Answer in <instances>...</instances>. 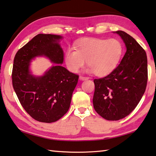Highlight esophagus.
<instances>
[{
    "mask_svg": "<svg viewBox=\"0 0 156 156\" xmlns=\"http://www.w3.org/2000/svg\"><path fill=\"white\" fill-rule=\"evenodd\" d=\"M79 79H80V80H88V79H89V78H88V77H84V76H80V77H79Z\"/></svg>",
    "mask_w": 156,
    "mask_h": 156,
    "instance_id": "34e87169",
    "label": "esophagus"
}]
</instances>
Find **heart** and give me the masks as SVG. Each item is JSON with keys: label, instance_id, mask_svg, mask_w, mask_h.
I'll return each instance as SVG.
<instances>
[{"label": "heart", "instance_id": "heart-1", "mask_svg": "<svg viewBox=\"0 0 156 156\" xmlns=\"http://www.w3.org/2000/svg\"><path fill=\"white\" fill-rule=\"evenodd\" d=\"M76 51L65 53V63L72 73H77L87 62L89 71L104 77L115 70L122 53L121 43L117 39L85 38L75 46Z\"/></svg>", "mask_w": 156, "mask_h": 156}]
</instances>
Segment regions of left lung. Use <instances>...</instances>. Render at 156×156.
<instances>
[{
	"instance_id": "1",
	"label": "left lung",
	"mask_w": 156,
	"mask_h": 156,
	"mask_svg": "<svg viewBox=\"0 0 156 156\" xmlns=\"http://www.w3.org/2000/svg\"><path fill=\"white\" fill-rule=\"evenodd\" d=\"M114 33L122 39L126 52L112 73L94 80V108L108 120L122 119L136 108L144 94L148 80L145 50L125 32L118 31Z\"/></svg>"
}]
</instances>
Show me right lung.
Wrapping results in <instances>:
<instances>
[{"instance_id":"add662e5","label":"right lung","mask_w":156,"mask_h":156,"mask_svg":"<svg viewBox=\"0 0 156 156\" xmlns=\"http://www.w3.org/2000/svg\"><path fill=\"white\" fill-rule=\"evenodd\" d=\"M62 38L59 35L38 34L17 51L14 59V90L24 110L39 122H53L66 114L78 83V76L62 66ZM38 56L47 57L55 64L36 76L30 70V64Z\"/></svg>"}]
</instances>
